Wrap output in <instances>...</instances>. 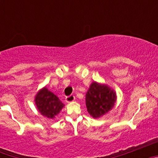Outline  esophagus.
Returning <instances> with one entry per match:
<instances>
[{"label":"esophagus","instance_id":"34e87169","mask_svg":"<svg viewBox=\"0 0 158 158\" xmlns=\"http://www.w3.org/2000/svg\"><path fill=\"white\" fill-rule=\"evenodd\" d=\"M75 100V96L73 95H70V96H68L65 97V101L67 103H70V102L73 101Z\"/></svg>","mask_w":158,"mask_h":158}]
</instances>
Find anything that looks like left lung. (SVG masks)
<instances>
[{
  "mask_svg": "<svg viewBox=\"0 0 158 158\" xmlns=\"http://www.w3.org/2000/svg\"><path fill=\"white\" fill-rule=\"evenodd\" d=\"M116 95L104 85L93 82L86 93V107L93 118H100L115 105Z\"/></svg>",
  "mask_w": 158,
  "mask_h": 158,
  "instance_id": "obj_1",
  "label": "left lung"
}]
</instances>
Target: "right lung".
I'll list each match as a JSON object with an SVG mask.
<instances>
[{"label": "right lung", "mask_w": 158, "mask_h": 158, "mask_svg": "<svg viewBox=\"0 0 158 158\" xmlns=\"http://www.w3.org/2000/svg\"><path fill=\"white\" fill-rule=\"evenodd\" d=\"M35 104L40 112L47 118H53L63 107V104L54 93L44 88L37 93Z\"/></svg>", "instance_id": "right-lung-1"}]
</instances>
